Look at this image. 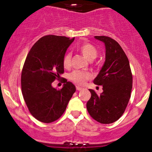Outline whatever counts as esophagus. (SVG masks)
Segmentation results:
<instances>
[{
    "mask_svg": "<svg viewBox=\"0 0 152 152\" xmlns=\"http://www.w3.org/2000/svg\"><path fill=\"white\" fill-rule=\"evenodd\" d=\"M82 89H83V88H82V87H79V86H76V90H79H79H82Z\"/></svg>",
    "mask_w": 152,
    "mask_h": 152,
    "instance_id": "1",
    "label": "esophagus"
}]
</instances>
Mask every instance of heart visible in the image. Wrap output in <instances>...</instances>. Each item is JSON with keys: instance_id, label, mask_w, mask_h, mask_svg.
Wrapping results in <instances>:
<instances>
[{"instance_id": "1", "label": "heart", "mask_w": 152, "mask_h": 152, "mask_svg": "<svg viewBox=\"0 0 152 152\" xmlns=\"http://www.w3.org/2000/svg\"><path fill=\"white\" fill-rule=\"evenodd\" d=\"M78 50L83 54L85 58L89 60H93L97 56L98 50L91 43L89 42H82L77 46ZM71 65V53L67 52L63 57V65L64 67L68 68ZM92 75L89 72L82 71V70H74L72 72L69 76L70 80L75 84L79 85H82L85 84L86 80H88L91 78Z\"/></svg>"}]
</instances>
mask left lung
Listing matches in <instances>:
<instances>
[{
	"label": "left lung",
	"mask_w": 152,
	"mask_h": 152,
	"mask_svg": "<svg viewBox=\"0 0 152 152\" xmlns=\"http://www.w3.org/2000/svg\"><path fill=\"white\" fill-rule=\"evenodd\" d=\"M104 43L105 62L93 83L102 85L103 92L98 96L89 90L91 97L87 103L90 115L101 124H112L124 114L131 97L132 74L129 62L121 45L110 37L95 36Z\"/></svg>",
	"instance_id": "1"
}]
</instances>
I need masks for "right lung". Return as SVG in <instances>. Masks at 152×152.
<instances>
[{"instance_id":"add662e5","label":"right lung","mask_w":152,"mask_h":152,"mask_svg":"<svg viewBox=\"0 0 152 152\" xmlns=\"http://www.w3.org/2000/svg\"><path fill=\"white\" fill-rule=\"evenodd\" d=\"M74 38L56 35L41 37L29 50L21 73L23 96L31 114L43 123L59 119L76 91V87L64 79L57 90L52 82L64 73L63 57Z\"/></svg>"}]
</instances>
